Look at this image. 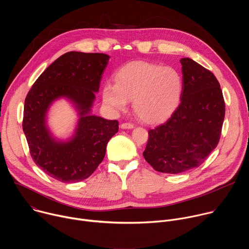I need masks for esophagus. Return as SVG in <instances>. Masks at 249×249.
<instances>
[{"label":"esophagus","mask_w":249,"mask_h":249,"mask_svg":"<svg viewBox=\"0 0 249 249\" xmlns=\"http://www.w3.org/2000/svg\"><path fill=\"white\" fill-rule=\"evenodd\" d=\"M121 128L122 129H132V128H134V125L132 123H123V124H121Z\"/></svg>","instance_id":"obj_1"}]
</instances>
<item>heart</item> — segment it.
Instances as JSON below:
<instances>
[{
	"label": "heart",
	"mask_w": 249,
	"mask_h": 249,
	"mask_svg": "<svg viewBox=\"0 0 249 249\" xmlns=\"http://www.w3.org/2000/svg\"><path fill=\"white\" fill-rule=\"evenodd\" d=\"M183 83L176 70L148 62H133L121 68L115 85L106 84L102 99L114 110H122L133 100L136 115L147 123L166 119L177 107Z\"/></svg>",
	"instance_id": "1"
}]
</instances>
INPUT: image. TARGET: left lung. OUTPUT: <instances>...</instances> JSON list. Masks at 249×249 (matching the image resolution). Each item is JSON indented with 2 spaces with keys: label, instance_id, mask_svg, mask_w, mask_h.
I'll use <instances>...</instances> for the list:
<instances>
[{
  "label": "left lung",
  "instance_id": "left-lung-1",
  "mask_svg": "<svg viewBox=\"0 0 249 249\" xmlns=\"http://www.w3.org/2000/svg\"><path fill=\"white\" fill-rule=\"evenodd\" d=\"M180 104L163 124L149 130L143 153L157 171L177 174L202 164L220 141L225 100L211 71L182 58Z\"/></svg>",
  "mask_w": 249,
  "mask_h": 249
}]
</instances>
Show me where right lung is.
I'll return each instance as SVG.
<instances>
[{"label":"right lung","instance_id":"obj_1","mask_svg":"<svg viewBox=\"0 0 249 249\" xmlns=\"http://www.w3.org/2000/svg\"><path fill=\"white\" fill-rule=\"evenodd\" d=\"M109 58L102 53H65L39 76L26 95L22 129L30 156L58 181L87 179L103 160L108 141L118 132L117 120L90 113ZM62 97L72 102L79 114L75 133L68 141L55 139L46 124L51 104Z\"/></svg>","mask_w":249,"mask_h":249}]
</instances>
